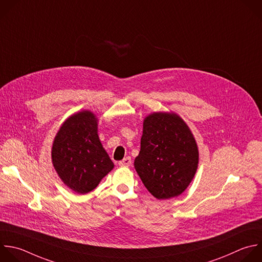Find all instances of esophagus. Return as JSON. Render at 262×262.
Here are the masks:
<instances>
[{"instance_id":"34e87169","label":"esophagus","mask_w":262,"mask_h":262,"mask_svg":"<svg viewBox=\"0 0 262 262\" xmlns=\"http://www.w3.org/2000/svg\"><path fill=\"white\" fill-rule=\"evenodd\" d=\"M120 166H129L132 164V158L129 156L123 158L121 161H119L118 163Z\"/></svg>"}]
</instances>
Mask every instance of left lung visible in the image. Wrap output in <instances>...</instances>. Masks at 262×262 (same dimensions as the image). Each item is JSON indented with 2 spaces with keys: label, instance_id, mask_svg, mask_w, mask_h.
Instances as JSON below:
<instances>
[{
  "label": "left lung",
  "instance_id": "left-lung-1",
  "mask_svg": "<svg viewBox=\"0 0 262 262\" xmlns=\"http://www.w3.org/2000/svg\"><path fill=\"white\" fill-rule=\"evenodd\" d=\"M199 150L187 124L173 113L145 118L135 168L148 191L158 200L180 195L190 184Z\"/></svg>",
  "mask_w": 262,
  "mask_h": 262
}]
</instances>
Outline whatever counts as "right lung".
<instances>
[{
    "label": "right lung",
    "instance_id": "obj_1",
    "mask_svg": "<svg viewBox=\"0 0 262 262\" xmlns=\"http://www.w3.org/2000/svg\"><path fill=\"white\" fill-rule=\"evenodd\" d=\"M52 162L63 183L79 194L94 190L114 164L98 136V122L90 111L68 118L52 146Z\"/></svg>",
    "mask_w": 262,
    "mask_h": 262
}]
</instances>
